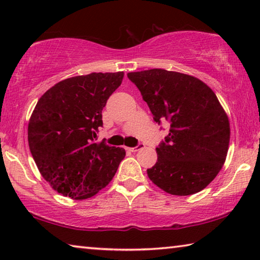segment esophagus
Segmentation results:
<instances>
[{
    "instance_id": "obj_1",
    "label": "esophagus",
    "mask_w": 260,
    "mask_h": 260,
    "mask_svg": "<svg viewBox=\"0 0 260 260\" xmlns=\"http://www.w3.org/2000/svg\"><path fill=\"white\" fill-rule=\"evenodd\" d=\"M143 147H144L143 143H139L138 146H135V147H133V148H126V149H127V150L132 151V152H135V151H139L140 149H142Z\"/></svg>"
}]
</instances>
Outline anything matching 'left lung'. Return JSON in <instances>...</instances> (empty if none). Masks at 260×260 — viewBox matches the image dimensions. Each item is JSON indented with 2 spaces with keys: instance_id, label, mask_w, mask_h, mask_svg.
<instances>
[{
  "instance_id": "left-lung-1",
  "label": "left lung",
  "mask_w": 260,
  "mask_h": 260,
  "mask_svg": "<svg viewBox=\"0 0 260 260\" xmlns=\"http://www.w3.org/2000/svg\"><path fill=\"white\" fill-rule=\"evenodd\" d=\"M139 88L153 120L170 122L148 177L162 190L192 195L217 177L230 144V121L217 96L200 79L152 69L127 74Z\"/></svg>"
}]
</instances>
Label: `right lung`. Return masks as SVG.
I'll list each match as a JSON object with an SVG mask.
<instances>
[{
	"instance_id": "right-lung-1",
	"label": "right lung",
	"mask_w": 260,
	"mask_h": 260,
	"mask_svg": "<svg viewBox=\"0 0 260 260\" xmlns=\"http://www.w3.org/2000/svg\"><path fill=\"white\" fill-rule=\"evenodd\" d=\"M124 72L67 79L38 101L28 122V146L39 171L64 196L85 200L111 181L124 148L98 140L102 110Z\"/></svg>"
}]
</instances>
